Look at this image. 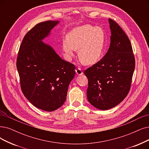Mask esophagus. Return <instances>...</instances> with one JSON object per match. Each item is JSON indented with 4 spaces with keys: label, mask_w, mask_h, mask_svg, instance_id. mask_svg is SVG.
<instances>
[{
    "label": "esophagus",
    "mask_w": 149,
    "mask_h": 149,
    "mask_svg": "<svg viewBox=\"0 0 149 149\" xmlns=\"http://www.w3.org/2000/svg\"><path fill=\"white\" fill-rule=\"evenodd\" d=\"M76 74H78V75H81V74H83L82 71V70H81V68H77V69L76 70Z\"/></svg>",
    "instance_id": "34e87169"
}]
</instances>
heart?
<instances>
[{"instance_id":"1","label":"heart","mask_w":149,"mask_h":149,"mask_svg":"<svg viewBox=\"0 0 149 149\" xmlns=\"http://www.w3.org/2000/svg\"><path fill=\"white\" fill-rule=\"evenodd\" d=\"M105 43L106 35L102 27L86 24L71 30L62 40V48L68 58L74 55V50H78L79 60L91 65L102 56Z\"/></svg>"}]
</instances>
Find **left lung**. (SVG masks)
<instances>
[{
  "mask_svg": "<svg viewBox=\"0 0 149 149\" xmlns=\"http://www.w3.org/2000/svg\"><path fill=\"white\" fill-rule=\"evenodd\" d=\"M111 43L105 56L84 71L88 79L87 100L101 110L114 108L130 91L135 67L130 41L118 24L109 19Z\"/></svg>",
  "mask_w": 149,
  "mask_h": 149,
  "instance_id": "1",
  "label": "left lung"
}]
</instances>
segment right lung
I'll use <instances>...</instances> for the list:
<instances>
[{
    "instance_id": "obj_1",
    "label": "right lung",
    "mask_w": 149,
    "mask_h": 149,
    "mask_svg": "<svg viewBox=\"0 0 149 149\" xmlns=\"http://www.w3.org/2000/svg\"><path fill=\"white\" fill-rule=\"evenodd\" d=\"M59 21L37 24L26 33L16 61L22 92L36 108L53 111L66 100L68 86L75 75V66L61 58L42 40Z\"/></svg>"
}]
</instances>
